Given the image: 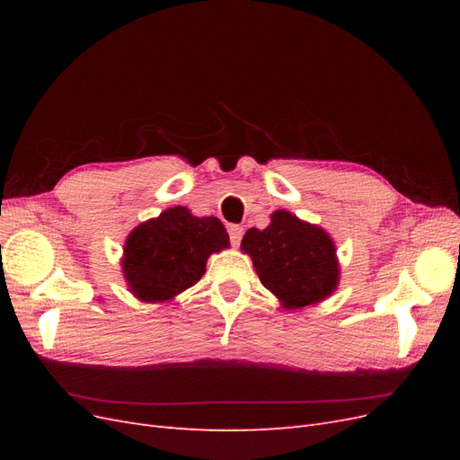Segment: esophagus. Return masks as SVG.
<instances>
[{
    "label": "esophagus",
    "instance_id": "esophagus-1",
    "mask_svg": "<svg viewBox=\"0 0 460 460\" xmlns=\"http://www.w3.org/2000/svg\"><path fill=\"white\" fill-rule=\"evenodd\" d=\"M228 234H230L232 245H240V242L243 238V228L240 225H230L228 226Z\"/></svg>",
    "mask_w": 460,
    "mask_h": 460
}]
</instances>
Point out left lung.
Listing matches in <instances>:
<instances>
[{"label": "left lung", "mask_w": 460, "mask_h": 460, "mask_svg": "<svg viewBox=\"0 0 460 460\" xmlns=\"http://www.w3.org/2000/svg\"><path fill=\"white\" fill-rule=\"evenodd\" d=\"M264 230L249 228L242 249L252 255L262 286L299 309L326 299L338 286L340 267L330 235L288 211H276Z\"/></svg>", "instance_id": "left-lung-1"}]
</instances>
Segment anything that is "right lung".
Returning a JSON list of instances; mask_svg holds the SVG:
<instances>
[{
  "mask_svg": "<svg viewBox=\"0 0 460 460\" xmlns=\"http://www.w3.org/2000/svg\"><path fill=\"white\" fill-rule=\"evenodd\" d=\"M225 247L228 234L218 218L172 207L134 228L124 245L122 272L137 299L166 301L196 284L208 255Z\"/></svg>",
  "mask_w": 460,
  "mask_h": 460,
  "instance_id": "add662e5",
  "label": "right lung"
}]
</instances>
